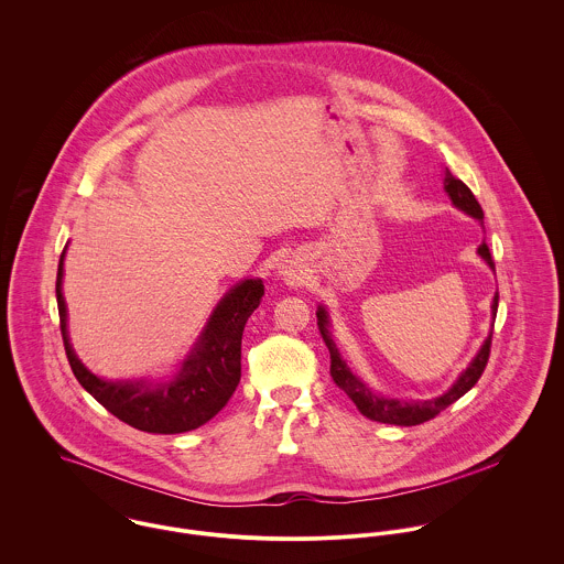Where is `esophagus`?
Wrapping results in <instances>:
<instances>
[{"instance_id":"34e87169","label":"esophagus","mask_w":564,"mask_h":564,"mask_svg":"<svg viewBox=\"0 0 564 564\" xmlns=\"http://www.w3.org/2000/svg\"><path fill=\"white\" fill-rule=\"evenodd\" d=\"M282 275H284V280H286V278H289V280H295V278H300V275H297L293 269H286V271H282Z\"/></svg>"}]
</instances>
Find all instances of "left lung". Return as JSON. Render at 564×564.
Returning <instances> with one entry per match:
<instances>
[{
	"label": "left lung",
	"mask_w": 564,
	"mask_h": 564,
	"mask_svg": "<svg viewBox=\"0 0 564 564\" xmlns=\"http://www.w3.org/2000/svg\"><path fill=\"white\" fill-rule=\"evenodd\" d=\"M443 188L445 193L449 195L452 204L463 210L465 215L482 221L484 213L476 199V195L471 193V188L454 177L449 173V169L443 171ZM478 256L482 258L484 262L495 271V262L490 258V251H488V245L482 242L478 247ZM497 293L492 297V304H490V315H492V322L497 317ZM317 325H319V332H322L323 340L329 349V376L332 380L336 382V387L340 391L347 393V398L351 402L356 403V408L371 421H380V423H391V425H419L423 421H430L434 419L441 410H445L447 405L460 400L467 391L474 389V384L480 380L482 376L484 367L488 362V354H490V338H492V323H490V332L488 336L484 338L482 347L478 349V354L471 358L469 367L456 378V382L438 398H432V400H395V398H387V395H380L376 391L369 389V384H365L356 373H351V369L347 367V362L343 360L336 343H334V336H332V322H329V315L325 311V306L317 308Z\"/></svg>",
	"instance_id": "obj_1"
}]
</instances>
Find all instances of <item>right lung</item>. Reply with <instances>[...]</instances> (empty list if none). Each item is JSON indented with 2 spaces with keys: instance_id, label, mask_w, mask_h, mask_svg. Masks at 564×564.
Segmentation results:
<instances>
[{
  "instance_id": "1",
  "label": "right lung",
  "mask_w": 564,
  "mask_h": 564,
  "mask_svg": "<svg viewBox=\"0 0 564 564\" xmlns=\"http://www.w3.org/2000/svg\"><path fill=\"white\" fill-rule=\"evenodd\" d=\"M65 253L67 247L61 253L56 278L65 351L78 382L108 412L141 432L182 434L204 425L230 402L241 382L242 329L264 295L260 278L241 280L219 300L171 380H104L84 367L69 340L63 295Z\"/></svg>"
}]
</instances>
